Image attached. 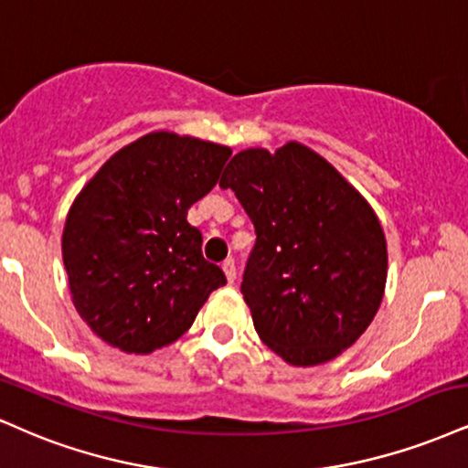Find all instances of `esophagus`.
<instances>
[{"label": "esophagus", "mask_w": 468, "mask_h": 468, "mask_svg": "<svg viewBox=\"0 0 468 468\" xmlns=\"http://www.w3.org/2000/svg\"><path fill=\"white\" fill-rule=\"evenodd\" d=\"M222 270H224V274H227L229 283H233L235 277H238V270H235L233 259H227V261H222Z\"/></svg>", "instance_id": "1"}]
</instances>
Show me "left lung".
<instances>
[{
  "label": "left lung",
  "mask_w": 468,
  "mask_h": 468,
  "mask_svg": "<svg viewBox=\"0 0 468 468\" xmlns=\"http://www.w3.org/2000/svg\"><path fill=\"white\" fill-rule=\"evenodd\" d=\"M255 224L241 281L255 331L292 366L340 356L373 323L388 277L373 207L318 152L241 150L219 180Z\"/></svg>",
  "instance_id": "obj_1"
}]
</instances>
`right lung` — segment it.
<instances>
[{"instance_id":"right-lung-1","label":"right lung","mask_w":468,"mask_h":468,"mask_svg":"<svg viewBox=\"0 0 468 468\" xmlns=\"http://www.w3.org/2000/svg\"><path fill=\"white\" fill-rule=\"evenodd\" d=\"M229 156L227 145L150 133L115 152L76 196L63 261L73 307L106 345L137 356L172 345L227 283L202 257L187 211L216 187Z\"/></svg>"}]
</instances>
